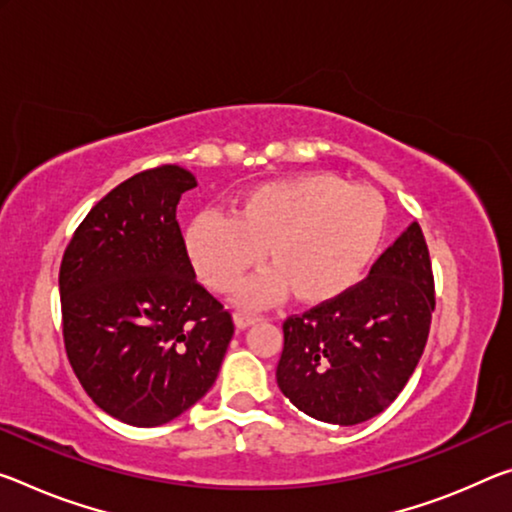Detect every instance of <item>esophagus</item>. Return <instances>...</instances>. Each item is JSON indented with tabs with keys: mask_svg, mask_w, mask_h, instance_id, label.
<instances>
[{
	"mask_svg": "<svg viewBox=\"0 0 512 512\" xmlns=\"http://www.w3.org/2000/svg\"><path fill=\"white\" fill-rule=\"evenodd\" d=\"M259 321V316L255 314H248V312H237L234 314V323H237V328H248L253 326V323Z\"/></svg>",
	"mask_w": 512,
	"mask_h": 512,
	"instance_id": "obj_1",
	"label": "esophagus"
}]
</instances>
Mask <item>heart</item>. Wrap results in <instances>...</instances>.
I'll return each mask as SVG.
<instances>
[{
    "instance_id": "heart-1",
    "label": "heart",
    "mask_w": 512,
    "mask_h": 512,
    "mask_svg": "<svg viewBox=\"0 0 512 512\" xmlns=\"http://www.w3.org/2000/svg\"><path fill=\"white\" fill-rule=\"evenodd\" d=\"M387 232V205L371 186L312 173L266 182L243 193L232 216L200 214L186 230L198 278L227 294L262 262L271 273L243 287L257 305L289 291L305 305L326 303L362 280Z\"/></svg>"
}]
</instances>
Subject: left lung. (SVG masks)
Here are the masks:
<instances>
[{
  "mask_svg": "<svg viewBox=\"0 0 512 512\" xmlns=\"http://www.w3.org/2000/svg\"><path fill=\"white\" fill-rule=\"evenodd\" d=\"M433 312L431 255L412 223L353 289L282 323L278 387L314 419L362 424L415 373Z\"/></svg>",
  "mask_w": 512,
  "mask_h": 512,
  "instance_id": "8db88e82",
  "label": "left lung"
}]
</instances>
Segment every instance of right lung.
Returning a JSON list of instances; mask_svg holds the SVG:
<instances>
[{
  "label": "right lung",
  "mask_w": 512,
  "mask_h": 512,
  "mask_svg": "<svg viewBox=\"0 0 512 512\" xmlns=\"http://www.w3.org/2000/svg\"><path fill=\"white\" fill-rule=\"evenodd\" d=\"M198 186L164 164L111 189L72 234L59 269L63 344L95 405L150 428L214 385L230 310L196 280L177 205Z\"/></svg>",
  "instance_id": "right-lung-1"
}]
</instances>
